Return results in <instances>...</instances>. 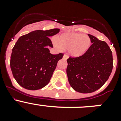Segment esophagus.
I'll list each match as a JSON object with an SVG mask.
<instances>
[{
	"label": "esophagus",
	"instance_id": "obj_1",
	"mask_svg": "<svg viewBox=\"0 0 121 121\" xmlns=\"http://www.w3.org/2000/svg\"><path fill=\"white\" fill-rule=\"evenodd\" d=\"M68 56L67 55V54H64V56H63V59H64V60H67V59H68Z\"/></svg>",
	"mask_w": 121,
	"mask_h": 121
}]
</instances>
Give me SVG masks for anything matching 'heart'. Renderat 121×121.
<instances>
[{"label":"heart","instance_id":"b5f03b06","mask_svg":"<svg viewBox=\"0 0 121 121\" xmlns=\"http://www.w3.org/2000/svg\"><path fill=\"white\" fill-rule=\"evenodd\" d=\"M56 43L62 49H68L73 57H80L90 47L91 39L86 35L70 33L62 34L56 39Z\"/></svg>","mask_w":121,"mask_h":121}]
</instances>
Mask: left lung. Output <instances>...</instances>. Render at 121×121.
<instances>
[{
	"label": "left lung",
	"instance_id": "1",
	"mask_svg": "<svg viewBox=\"0 0 121 121\" xmlns=\"http://www.w3.org/2000/svg\"><path fill=\"white\" fill-rule=\"evenodd\" d=\"M88 35L92 45L86 53L67 59L68 82L74 90L82 93L99 89L109 78L113 67L112 51L107 43Z\"/></svg>",
	"mask_w": 121,
	"mask_h": 121
}]
</instances>
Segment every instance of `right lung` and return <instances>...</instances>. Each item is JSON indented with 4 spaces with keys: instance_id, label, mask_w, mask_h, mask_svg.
<instances>
[{
    "instance_id": "right-lung-1",
    "label": "right lung",
    "mask_w": 121,
    "mask_h": 121,
    "mask_svg": "<svg viewBox=\"0 0 121 121\" xmlns=\"http://www.w3.org/2000/svg\"><path fill=\"white\" fill-rule=\"evenodd\" d=\"M58 28L33 31L19 37L11 56L13 75L23 88L30 90L42 88L51 79L58 61L64 54H52L50 36L59 32Z\"/></svg>"
}]
</instances>
